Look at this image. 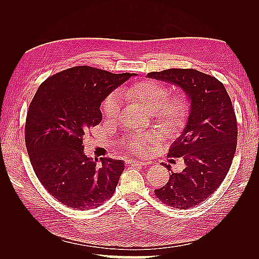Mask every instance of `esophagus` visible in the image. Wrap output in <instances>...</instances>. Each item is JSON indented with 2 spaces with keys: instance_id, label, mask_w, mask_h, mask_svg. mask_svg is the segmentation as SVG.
Wrapping results in <instances>:
<instances>
[{
  "instance_id": "34e87169",
  "label": "esophagus",
  "mask_w": 259,
  "mask_h": 259,
  "mask_svg": "<svg viewBox=\"0 0 259 259\" xmlns=\"http://www.w3.org/2000/svg\"><path fill=\"white\" fill-rule=\"evenodd\" d=\"M128 163L132 164V165H140V166H146L149 164L146 161H138V160H131Z\"/></svg>"
}]
</instances>
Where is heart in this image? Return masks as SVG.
Here are the masks:
<instances>
[{"mask_svg": "<svg viewBox=\"0 0 259 259\" xmlns=\"http://www.w3.org/2000/svg\"><path fill=\"white\" fill-rule=\"evenodd\" d=\"M123 98L135 100L147 110L151 111L155 121L162 126L175 127L183 123L188 111L186 99L183 96H174L167 99L165 86L155 81H143L128 86L121 91ZM121 108V97L117 93L109 95L103 105V110L108 119H115ZM150 136L143 135L133 138L132 149L138 153L147 150Z\"/></svg>", "mask_w": 259, "mask_h": 259, "instance_id": "1", "label": "heart"}]
</instances>
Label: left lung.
<instances>
[{"instance_id": "obj_1", "label": "left lung", "mask_w": 259, "mask_h": 259, "mask_svg": "<svg viewBox=\"0 0 259 259\" xmlns=\"http://www.w3.org/2000/svg\"><path fill=\"white\" fill-rule=\"evenodd\" d=\"M147 77L178 86L190 104L185 127L168 151V156H183L186 167L171 171L155 195L170 207H194L217 190L231 166L238 127L230 97L216 77L194 69H167Z\"/></svg>"}]
</instances>
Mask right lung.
Here are the masks:
<instances>
[{
	"mask_svg": "<svg viewBox=\"0 0 259 259\" xmlns=\"http://www.w3.org/2000/svg\"><path fill=\"white\" fill-rule=\"evenodd\" d=\"M135 75L79 66L37 89L27 113V151L40 183L62 204L91 209L114 193L124 162L93 160L84 153L83 137L103 120L100 106L109 94Z\"/></svg>",
	"mask_w": 259,
	"mask_h": 259,
	"instance_id": "add662e5",
	"label": "right lung"
}]
</instances>
